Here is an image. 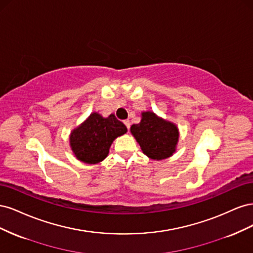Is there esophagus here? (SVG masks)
Here are the masks:
<instances>
[{
	"mask_svg": "<svg viewBox=\"0 0 253 253\" xmlns=\"http://www.w3.org/2000/svg\"><path fill=\"white\" fill-rule=\"evenodd\" d=\"M124 122H125L126 126L127 127V129H129V126H131V122H129V120H125Z\"/></svg>",
	"mask_w": 253,
	"mask_h": 253,
	"instance_id": "obj_1",
	"label": "esophagus"
}]
</instances>
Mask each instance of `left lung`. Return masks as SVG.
Instances as JSON below:
<instances>
[{"label":"left lung","mask_w":253,"mask_h":253,"mask_svg":"<svg viewBox=\"0 0 253 253\" xmlns=\"http://www.w3.org/2000/svg\"><path fill=\"white\" fill-rule=\"evenodd\" d=\"M131 133L144 154L156 160L172 156L179 137L177 126L153 112H143L139 124L131 126Z\"/></svg>","instance_id":"obj_1"}]
</instances>
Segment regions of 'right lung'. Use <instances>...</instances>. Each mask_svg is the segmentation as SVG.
<instances>
[{
  "label": "right lung",
  "instance_id": "add662e5",
  "mask_svg": "<svg viewBox=\"0 0 253 253\" xmlns=\"http://www.w3.org/2000/svg\"><path fill=\"white\" fill-rule=\"evenodd\" d=\"M126 131V126L114 114L104 118L100 114L91 113L71 133V148L77 159L95 165L108 156L113 141Z\"/></svg>",
  "mask_w": 253,
  "mask_h": 253
}]
</instances>
